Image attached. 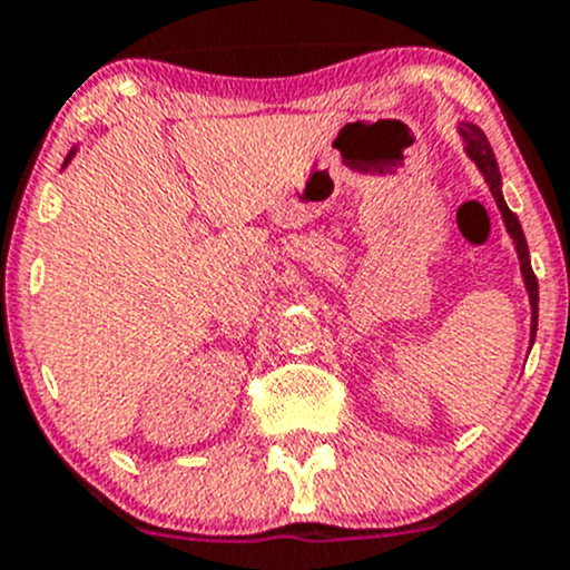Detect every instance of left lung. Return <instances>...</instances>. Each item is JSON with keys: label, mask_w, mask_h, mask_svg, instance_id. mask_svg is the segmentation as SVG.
<instances>
[{"label": "left lung", "mask_w": 570, "mask_h": 570, "mask_svg": "<svg viewBox=\"0 0 570 570\" xmlns=\"http://www.w3.org/2000/svg\"><path fill=\"white\" fill-rule=\"evenodd\" d=\"M456 132L462 138V150L465 156L476 164V169L482 173L484 184H488L490 195H493L495 206H499L501 219H504V228L510 234L512 245H515L518 253V264H521V278L523 286H527V295H529V312H532V325H529V351L534 345V334H538V278L532 273V262H529V245H527V236H523L521 223H518L515 214L510 212L504 200V191H501V173H499V161L493 156V147H490L488 136L482 132V127L473 125V121H460L456 125Z\"/></svg>", "instance_id": "8db88e82"}]
</instances>
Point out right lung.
I'll return each instance as SVG.
<instances>
[{"instance_id":"right-lung-1","label":"right lung","mask_w":570,"mask_h":570,"mask_svg":"<svg viewBox=\"0 0 570 570\" xmlns=\"http://www.w3.org/2000/svg\"><path fill=\"white\" fill-rule=\"evenodd\" d=\"M75 156H77V147H71V150H69V156H66V161H63V167H66V164H69L71 158H75Z\"/></svg>"}]
</instances>
